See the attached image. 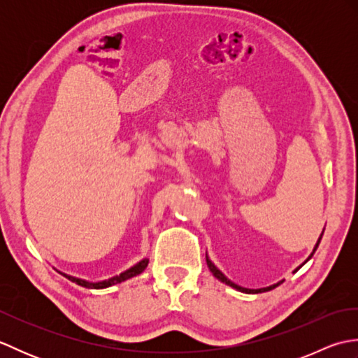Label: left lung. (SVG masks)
<instances>
[{"instance_id": "8db88e82", "label": "left lung", "mask_w": 358, "mask_h": 358, "mask_svg": "<svg viewBox=\"0 0 358 358\" xmlns=\"http://www.w3.org/2000/svg\"><path fill=\"white\" fill-rule=\"evenodd\" d=\"M323 232H324V231H323ZM323 232H322V235H320V238H318L317 245H315V248H314V250H313V254L309 255L308 260H310V257L314 255V252H315V250H317L318 245H320V240H322V237H323ZM308 260H306V262H308ZM206 262H208V268L210 269V272H212V273H214V277H215V278H218L220 281H223V283H226L227 286H231V287H234V289H237V291H241V292H246V294H258V292H266V291H271V289H273V287H277L278 285H281V281H280V283H277V285H272V286H268V287H262V289H248V287H241V286H238V285L232 283L231 280H227V278L223 275V273L220 272V271L215 268L214 263H212L208 257H206ZM306 262H305V263H306ZM305 263H303V264H305Z\"/></svg>"}]
</instances>
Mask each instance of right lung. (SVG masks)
Masks as SVG:
<instances>
[{
    "instance_id": "add662e5",
    "label": "right lung",
    "mask_w": 358,
    "mask_h": 358,
    "mask_svg": "<svg viewBox=\"0 0 358 358\" xmlns=\"http://www.w3.org/2000/svg\"><path fill=\"white\" fill-rule=\"evenodd\" d=\"M148 263H149L148 258H144V260H141L140 263H136L135 266H132L131 269L124 271L123 273H120V275L112 277V278L104 280V281H98V283H90V281H86V280H80V278H75V277H71V275H66V273H63V275L66 278H69L71 281H75V283L83 286V287H87V289H103V287H109L112 285L121 283V281H124L127 278H132L135 275H138V273H141L144 269H146Z\"/></svg>"
}]
</instances>
